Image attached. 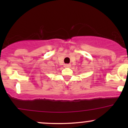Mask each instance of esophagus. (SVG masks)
<instances>
[{"label":"esophagus","instance_id":"esophagus-1","mask_svg":"<svg viewBox=\"0 0 128 128\" xmlns=\"http://www.w3.org/2000/svg\"><path fill=\"white\" fill-rule=\"evenodd\" d=\"M64 66H65L66 67H70V66H71V64H64Z\"/></svg>","mask_w":128,"mask_h":128}]
</instances>
